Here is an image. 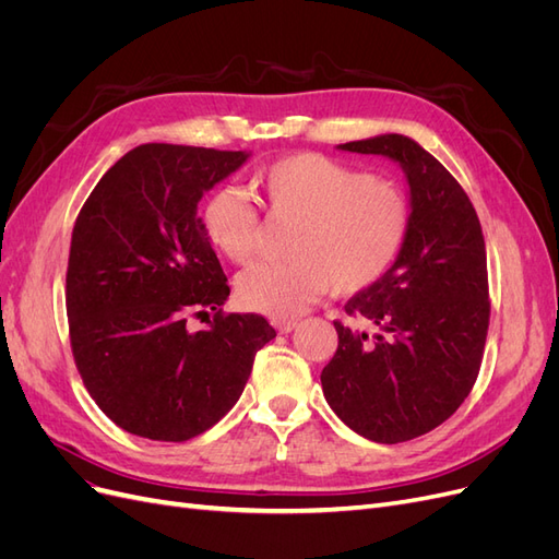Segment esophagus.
<instances>
[{"instance_id": "34e87169", "label": "esophagus", "mask_w": 559, "mask_h": 559, "mask_svg": "<svg viewBox=\"0 0 559 559\" xmlns=\"http://www.w3.org/2000/svg\"><path fill=\"white\" fill-rule=\"evenodd\" d=\"M273 326L280 331V333H292L298 324L294 319H273Z\"/></svg>"}]
</instances>
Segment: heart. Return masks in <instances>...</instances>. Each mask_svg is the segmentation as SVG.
<instances>
[{
    "mask_svg": "<svg viewBox=\"0 0 559 559\" xmlns=\"http://www.w3.org/2000/svg\"><path fill=\"white\" fill-rule=\"evenodd\" d=\"M270 218L294 224L289 263L253 265L238 280L247 310L273 319L296 317L314 298L349 296L378 284L411 233L408 198L394 181L321 154H292L253 177ZM212 247L245 265L259 247L261 218L233 186L212 191L200 210Z\"/></svg>",
    "mask_w": 559,
    "mask_h": 559,
    "instance_id": "1",
    "label": "heart"
}]
</instances>
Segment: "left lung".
Segmentation results:
<instances>
[{
	"mask_svg": "<svg viewBox=\"0 0 559 559\" xmlns=\"http://www.w3.org/2000/svg\"><path fill=\"white\" fill-rule=\"evenodd\" d=\"M399 163L411 189V233L389 273L347 300L368 329L333 321L337 349L321 370L333 413L376 443L436 429L476 384L489 326L478 214L456 179L405 134L337 144Z\"/></svg>",
	"mask_w": 559,
	"mask_h": 559,
	"instance_id": "1",
	"label": "left lung"
}]
</instances>
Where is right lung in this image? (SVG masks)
I'll return each instance as SVG.
<instances>
[{
    "instance_id": "right-lung-1",
    "label": "right lung",
    "mask_w": 559,
    "mask_h": 559,
    "mask_svg": "<svg viewBox=\"0 0 559 559\" xmlns=\"http://www.w3.org/2000/svg\"><path fill=\"white\" fill-rule=\"evenodd\" d=\"M247 151L142 144L114 163L81 207L67 265L72 352L114 425L181 443L222 419L275 337L261 314H224L230 286L198 202ZM215 312L191 332L189 316Z\"/></svg>"
}]
</instances>
